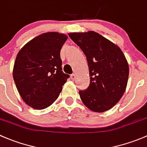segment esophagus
Instances as JSON below:
<instances>
[{
    "instance_id": "obj_1",
    "label": "esophagus",
    "mask_w": 147,
    "mask_h": 147,
    "mask_svg": "<svg viewBox=\"0 0 147 147\" xmlns=\"http://www.w3.org/2000/svg\"><path fill=\"white\" fill-rule=\"evenodd\" d=\"M71 78L72 80H75L76 78V74H72L71 75Z\"/></svg>"
}]
</instances>
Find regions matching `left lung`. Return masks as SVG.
I'll list each match as a JSON object with an SVG mask.
<instances>
[{
  "label": "left lung",
  "mask_w": 147,
  "mask_h": 147,
  "mask_svg": "<svg viewBox=\"0 0 147 147\" xmlns=\"http://www.w3.org/2000/svg\"><path fill=\"white\" fill-rule=\"evenodd\" d=\"M69 36L84 53L89 67L90 85L78 92L81 100L94 112L110 110L119 102L127 84L129 65L123 52L96 32Z\"/></svg>",
  "instance_id": "left-lung-1"
}]
</instances>
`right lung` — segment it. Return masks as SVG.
Listing matches in <instances>:
<instances>
[{"label":"right lung","mask_w":147,"mask_h":147,"mask_svg":"<svg viewBox=\"0 0 147 147\" xmlns=\"http://www.w3.org/2000/svg\"><path fill=\"white\" fill-rule=\"evenodd\" d=\"M67 36L44 33L27 43L18 52L13 79L18 92L29 106L42 110L57 99L70 77L62 71L60 51Z\"/></svg>","instance_id":"right-lung-1"}]
</instances>
